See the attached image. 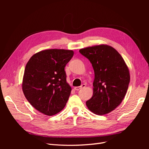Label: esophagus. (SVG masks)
I'll return each instance as SVG.
<instances>
[{"label": "esophagus", "mask_w": 149, "mask_h": 149, "mask_svg": "<svg viewBox=\"0 0 149 149\" xmlns=\"http://www.w3.org/2000/svg\"><path fill=\"white\" fill-rule=\"evenodd\" d=\"M85 86H86V84H81V86H76V87H74V89L75 90H76V91H79V89H82V88H84Z\"/></svg>", "instance_id": "1"}]
</instances>
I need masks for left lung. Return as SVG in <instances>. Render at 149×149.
<instances>
[{
  "mask_svg": "<svg viewBox=\"0 0 149 149\" xmlns=\"http://www.w3.org/2000/svg\"><path fill=\"white\" fill-rule=\"evenodd\" d=\"M91 63L94 71L93 94L86 104L97 115L114 110L123 101L130 82V73L123 58L113 47L100 45L79 49Z\"/></svg>",
  "mask_w": 149,
  "mask_h": 149,
  "instance_id": "obj_1",
  "label": "left lung"
}]
</instances>
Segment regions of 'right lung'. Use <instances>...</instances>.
Masks as SVG:
<instances>
[{
  "label": "right lung",
  "instance_id": "right-lung-1",
  "mask_svg": "<svg viewBox=\"0 0 149 149\" xmlns=\"http://www.w3.org/2000/svg\"><path fill=\"white\" fill-rule=\"evenodd\" d=\"M73 55L69 49H45L34 54L26 63L22 90L39 112L51 116L66 106L71 88L66 82L65 68Z\"/></svg>",
  "mask_w": 149,
  "mask_h": 149
}]
</instances>
